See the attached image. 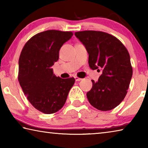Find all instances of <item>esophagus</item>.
<instances>
[{"mask_svg":"<svg viewBox=\"0 0 148 148\" xmlns=\"http://www.w3.org/2000/svg\"><path fill=\"white\" fill-rule=\"evenodd\" d=\"M74 78H75V79H76V81H77V82L81 81V80L82 79V78H80V77H77V76H75Z\"/></svg>","mask_w":148,"mask_h":148,"instance_id":"1","label":"esophagus"}]
</instances>
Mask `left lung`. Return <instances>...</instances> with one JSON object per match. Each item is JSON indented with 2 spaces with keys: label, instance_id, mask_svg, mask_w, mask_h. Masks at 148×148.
Listing matches in <instances>:
<instances>
[{
  "label": "left lung",
  "instance_id": "left-lung-1",
  "mask_svg": "<svg viewBox=\"0 0 148 148\" xmlns=\"http://www.w3.org/2000/svg\"><path fill=\"white\" fill-rule=\"evenodd\" d=\"M89 54V65L92 70H102L98 81L91 80V89L87 92L92 106L101 111L114 109L127 93L132 76L128 51L122 42L106 32L84 31L75 32Z\"/></svg>",
  "mask_w": 148,
  "mask_h": 148
}]
</instances>
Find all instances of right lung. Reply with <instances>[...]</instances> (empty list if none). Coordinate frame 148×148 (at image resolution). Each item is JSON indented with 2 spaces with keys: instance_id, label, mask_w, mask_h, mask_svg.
I'll use <instances>...</instances> for the list:
<instances>
[{
  "instance_id": "obj_1",
  "label": "right lung",
  "mask_w": 148,
  "mask_h": 148,
  "mask_svg": "<svg viewBox=\"0 0 148 148\" xmlns=\"http://www.w3.org/2000/svg\"><path fill=\"white\" fill-rule=\"evenodd\" d=\"M72 32L48 30L35 34L25 44L19 59L18 81L27 99L44 114L56 113L65 104L74 77L55 76L51 66Z\"/></svg>"
}]
</instances>
